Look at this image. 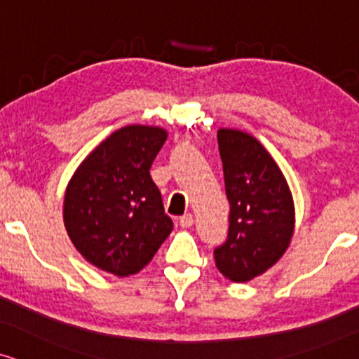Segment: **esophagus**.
<instances>
[{
  "label": "esophagus",
  "instance_id": "obj_1",
  "mask_svg": "<svg viewBox=\"0 0 359 359\" xmlns=\"http://www.w3.org/2000/svg\"><path fill=\"white\" fill-rule=\"evenodd\" d=\"M180 226L184 229H189L194 226V215L192 214H184L182 217H180Z\"/></svg>",
  "mask_w": 359,
  "mask_h": 359
}]
</instances>
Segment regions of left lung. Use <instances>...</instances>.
<instances>
[{"mask_svg": "<svg viewBox=\"0 0 359 359\" xmlns=\"http://www.w3.org/2000/svg\"><path fill=\"white\" fill-rule=\"evenodd\" d=\"M231 204L229 234L214 250L215 266L234 283L264 274L284 256L294 234V201L286 177L256 137L217 130Z\"/></svg>", "mask_w": 359, "mask_h": 359, "instance_id": "8db88e82", "label": "left lung"}]
</instances>
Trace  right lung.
I'll return each mask as SVG.
<instances>
[{"label": "right lung", "instance_id": "right-lung-1", "mask_svg": "<svg viewBox=\"0 0 359 359\" xmlns=\"http://www.w3.org/2000/svg\"><path fill=\"white\" fill-rule=\"evenodd\" d=\"M167 130L127 125L110 133L76 167L67 185L63 222L90 264L118 278L137 274L172 232L150 165Z\"/></svg>", "mask_w": 359, "mask_h": 359}]
</instances>
